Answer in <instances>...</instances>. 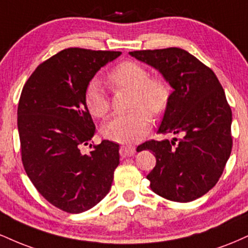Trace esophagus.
<instances>
[{"label": "esophagus", "mask_w": 248, "mask_h": 248, "mask_svg": "<svg viewBox=\"0 0 248 248\" xmlns=\"http://www.w3.org/2000/svg\"><path fill=\"white\" fill-rule=\"evenodd\" d=\"M121 153L122 155L124 156H133L134 154L136 153V149L134 146H130V144H128V146H122L121 147Z\"/></svg>", "instance_id": "1"}]
</instances>
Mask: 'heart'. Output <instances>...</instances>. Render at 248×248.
<instances>
[{
	"mask_svg": "<svg viewBox=\"0 0 248 248\" xmlns=\"http://www.w3.org/2000/svg\"><path fill=\"white\" fill-rule=\"evenodd\" d=\"M109 81L116 88L133 90L130 106L134 109L110 116L102 124V134L116 142L139 141L152 127V116L148 110L158 115L166 109L170 96L169 87L161 79L149 78L146 67L133 61L119 64L110 72ZM85 102L88 112L95 118H102L109 110V98L99 79H93L87 85Z\"/></svg>",
	"mask_w": 248,
	"mask_h": 248,
	"instance_id": "1",
	"label": "heart"
}]
</instances>
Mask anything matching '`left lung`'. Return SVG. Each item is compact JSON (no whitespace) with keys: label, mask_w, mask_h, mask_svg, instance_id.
Masks as SVG:
<instances>
[{"label":"left lung","mask_w":248,"mask_h":248,"mask_svg":"<svg viewBox=\"0 0 248 248\" xmlns=\"http://www.w3.org/2000/svg\"><path fill=\"white\" fill-rule=\"evenodd\" d=\"M158 70L173 88L157 133L179 135L172 141H147L156 166L148 173L150 189L169 201L186 203L211 190L232 150V110L215 72L178 47L129 52Z\"/></svg>","instance_id":"1"}]
</instances>
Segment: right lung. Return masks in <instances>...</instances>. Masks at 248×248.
<instances>
[{"label": "right lung", "instance_id": "right-lung-1", "mask_svg": "<svg viewBox=\"0 0 248 248\" xmlns=\"http://www.w3.org/2000/svg\"><path fill=\"white\" fill-rule=\"evenodd\" d=\"M119 51L70 47L43 62L22 90L17 109L21 154L28 177L53 206L80 213L109 191L120 163L119 144H90L95 126L85 91L95 73Z\"/></svg>", "mask_w": 248, "mask_h": 248}]
</instances>
